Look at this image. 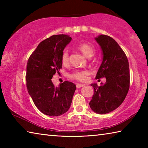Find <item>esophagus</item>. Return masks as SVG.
Returning a JSON list of instances; mask_svg holds the SVG:
<instances>
[{
	"label": "esophagus",
	"mask_w": 148,
	"mask_h": 148,
	"mask_svg": "<svg viewBox=\"0 0 148 148\" xmlns=\"http://www.w3.org/2000/svg\"><path fill=\"white\" fill-rule=\"evenodd\" d=\"M85 86V85H84V84H76V87L77 88H80V87H84Z\"/></svg>",
	"instance_id": "1"
}]
</instances>
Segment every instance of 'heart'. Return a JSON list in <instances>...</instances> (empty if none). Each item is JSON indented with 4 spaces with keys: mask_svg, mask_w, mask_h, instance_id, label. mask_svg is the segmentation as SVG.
<instances>
[{
    "mask_svg": "<svg viewBox=\"0 0 148 148\" xmlns=\"http://www.w3.org/2000/svg\"><path fill=\"white\" fill-rule=\"evenodd\" d=\"M77 49L82 51L85 56L90 58L94 55V47L89 43L86 42H79L76 45ZM61 62L63 64H66L69 62V52L66 49L63 51L61 56ZM89 74L88 70H82V71H76L71 74V78L77 80L79 82H86L87 79V76Z\"/></svg>",
    "mask_w": 148,
    "mask_h": 148,
    "instance_id": "1",
    "label": "heart"
}]
</instances>
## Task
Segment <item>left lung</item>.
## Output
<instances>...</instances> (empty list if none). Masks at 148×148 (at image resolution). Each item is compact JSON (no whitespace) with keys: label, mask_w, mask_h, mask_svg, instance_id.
<instances>
[{"label":"left lung","mask_w":148,"mask_h":148,"mask_svg":"<svg viewBox=\"0 0 148 148\" xmlns=\"http://www.w3.org/2000/svg\"><path fill=\"white\" fill-rule=\"evenodd\" d=\"M95 39L102 54V63L95 78L105 77L106 82L100 87L97 84H91L94 95L89 106L95 113L106 114L118 108L129 91V62L124 51L112 37L101 34Z\"/></svg>","instance_id":"left-lung-1"}]
</instances>
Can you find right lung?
<instances>
[{"label": "right lung", "mask_w": 148, "mask_h": 148, "mask_svg": "<svg viewBox=\"0 0 148 148\" xmlns=\"http://www.w3.org/2000/svg\"><path fill=\"white\" fill-rule=\"evenodd\" d=\"M71 40L69 35H53L38 44L27 62V91L37 108L47 116H61L72 103L76 85L66 81L56 87L51 81L62 68V53Z\"/></svg>", "instance_id": "add662e5"}]
</instances>
